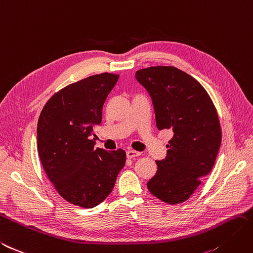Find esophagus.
I'll return each mask as SVG.
<instances>
[{
  "instance_id": "obj_1",
  "label": "esophagus",
  "mask_w": 253,
  "mask_h": 253,
  "mask_svg": "<svg viewBox=\"0 0 253 253\" xmlns=\"http://www.w3.org/2000/svg\"><path fill=\"white\" fill-rule=\"evenodd\" d=\"M139 155H140V152L135 151V150H127L126 151V156L128 159H133V158H136V156H139Z\"/></svg>"
}]
</instances>
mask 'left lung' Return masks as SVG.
I'll use <instances>...</instances> for the list:
<instances>
[{
	"mask_svg": "<svg viewBox=\"0 0 253 253\" xmlns=\"http://www.w3.org/2000/svg\"><path fill=\"white\" fill-rule=\"evenodd\" d=\"M135 79L152 100L156 126L173 132L166 158L155 161L149 192L169 204L186 201L211 172L220 148L216 108L199 82L175 67H149L136 71Z\"/></svg>",
	"mask_w": 253,
	"mask_h": 253,
	"instance_id": "obj_1",
	"label": "left lung"
}]
</instances>
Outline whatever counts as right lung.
I'll use <instances>...</instances> for the list:
<instances>
[{
    "mask_svg": "<svg viewBox=\"0 0 253 253\" xmlns=\"http://www.w3.org/2000/svg\"><path fill=\"white\" fill-rule=\"evenodd\" d=\"M118 79L105 72L68 85L46 102L39 116L40 162L58 194L74 206L91 209L103 202L126 164L125 150L94 149L91 139Z\"/></svg>",
    "mask_w": 253,
    "mask_h": 253,
    "instance_id": "add662e5",
    "label": "right lung"
}]
</instances>
